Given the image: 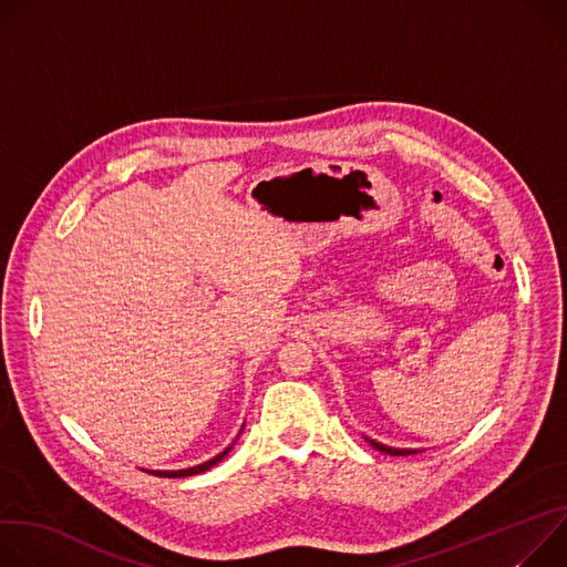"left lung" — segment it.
<instances>
[{"mask_svg":"<svg viewBox=\"0 0 567 567\" xmlns=\"http://www.w3.org/2000/svg\"><path fill=\"white\" fill-rule=\"evenodd\" d=\"M365 442H370L377 451L388 453V455H413V453H420L417 449H392V446H385V444H381L377 440H370V437H365Z\"/></svg>","mask_w":567,"mask_h":567,"instance_id":"1","label":"left lung"}]
</instances>
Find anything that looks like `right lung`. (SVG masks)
I'll return each mask as SVG.
<instances>
[{"label":"right lung","mask_w":567,"mask_h":567,"mask_svg":"<svg viewBox=\"0 0 567 567\" xmlns=\"http://www.w3.org/2000/svg\"><path fill=\"white\" fill-rule=\"evenodd\" d=\"M245 431V426L239 429V433ZM239 437V435H237ZM235 437V440H237ZM235 444V442H233ZM233 444L230 446H226L221 453H217L213 460H208V462H204V464H197V466H190V468H177V471H147V473H152V475H158V477H188V475H197V473H204V471H208V468H213L217 462H221L226 455H228V451L233 449Z\"/></svg>","instance_id":"right-lung-1"}]
</instances>
